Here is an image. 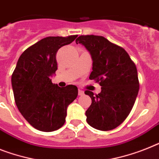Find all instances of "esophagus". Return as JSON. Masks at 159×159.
<instances>
[{
    "mask_svg": "<svg viewBox=\"0 0 159 159\" xmlns=\"http://www.w3.org/2000/svg\"><path fill=\"white\" fill-rule=\"evenodd\" d=\"M78 94L80 96H82V95H84V92L83 91V90H81V89H79V90H78Z\"/></svg>",
    "mask_w": 159,
    "mask_h": 159,
    "instance_id": "1",
    "label": "esophagus"
}]
</instances>
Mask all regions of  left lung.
I'll return each mask as SVG.
<instances>
[{
	"label": "left lung",
	"mask_w": 159,
	"mask_h": 159,
	"mask_svg": "<svg viewBox=\"0 0 159 159\" xmlns=\"http://www.w3.org/2000/svg\"><path fill=\"white\" fill-rule=\"evenodd\" d=\"M76 44L87 48L93 59V71L89 79L102 86V92L94 96L86 111L89 125L101 131L115 129L128 117L134 106L139 91V80L135 63L124 48L101 35H80Z\"/></svg>",
	"instance_id": "1"
}]
</instances>
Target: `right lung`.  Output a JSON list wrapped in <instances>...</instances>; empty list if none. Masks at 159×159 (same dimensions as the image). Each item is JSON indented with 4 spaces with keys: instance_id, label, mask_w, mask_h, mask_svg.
Listing matches in <instances>:
<instances>
[{
    "instance_id": "obj_1",
    "label": "right lung",
    "mask_w": 159,
    "mask_h": 159,
    "mask_svg": "<svg viewBox=\"0 0 159 159\" xmlns=\"http://www.w3.org/2000/svg\"><path fill=\"white\" fill-rule=\"evenodd\" d=\"M77 35L48 36L21 54L12 74L14 101L24 119L35 129L53 132L65 124L67 106L77 98L75 85L60 88L50 77L57 69L56 54Z\"/></svg>"
}]
</instances>
